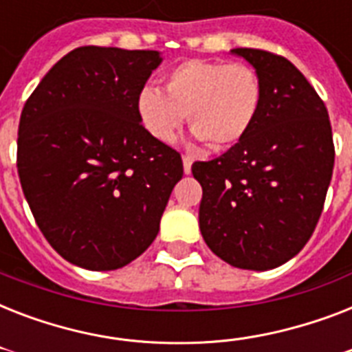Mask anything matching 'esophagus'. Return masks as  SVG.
Segmentation results:
<instances>
[{
  "instance_id": "34e87169",
  "label": "esophagus",
  "mask_w": 352,
  "mask_h": 352,
  "mask_svg": "<svg viewBox=\"0 0 352 352\" xmlns=\"http://www.w3.org/2000/svg\"><path fill=\"white\" fill-rule=\"evenodd\" d=\"M192 157H188V155H184V157H182V166H184V173H186V175H190V173H192Z\"/></svg>"
}]
</instances>
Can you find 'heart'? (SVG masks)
I'll use <instances>...</instances> for the list:
<instances>
[{
	"instance_id": "obj_1",
	"label": "heart",
	"mask_w": 352,
	"mask_h": 352,
	"mask_svg": "<svg viewBox=\"0 0 352 352\" xmlns=\"http://www.w3.org/2000/svg\"><path fill=\"white\" fill-rule=\"evenodd\" d=\"M162 84L164 91L146 85L137 96L138 120L160 142H171L186 117L197 140L230 148L248 135L261 107V80L245 63L192 58L168 69Z\"/></svg>"
}]
</instances>
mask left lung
I'll list each match as a JSON object with an SVG mask.
<instances>
[{
	"mask_svg": "<svg viewBox=\"0 0 352 352\" xmlns=\"http://www.w3.org/2000/svg\"><path fill=\"white\" fill-rule=\"evenodd\" d=\"M256 69L263 100L241 142L193 162L203 186L199 228L232 267L268 270L307 245L322 215L334 168L327 107L287 58L234 49Z\"/></svg>",
	"mask_w": 352,
	"mask_h": 352,
	"instance_id": "8db88e82",
	"label": "left lung"
}]
</instances>
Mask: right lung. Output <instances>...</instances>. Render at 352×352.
Listing matches in <instances>:
<instances>
[{
  "label": "right lung",
  "instance_id": "right-lung-1",
  "mask_svg": "<svg viewBox=\"0 0 352 352\" xmlns=\"http://www.w3.org/2000/svg\"><path fill=\"white\" fill-rule=\"evenodd\" d=\"M160 62L159 51L78 47L25 102L19 182L41 234L76 267L115 270L137 259L182 179L181 153L137 115Z\"/></svg>",
  "mask_w": 352,
  "mask_h": 352
}]
</instances>
